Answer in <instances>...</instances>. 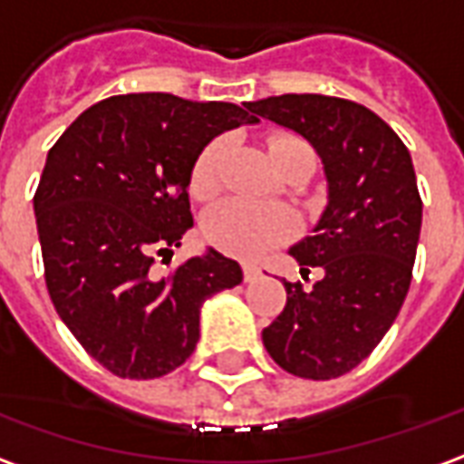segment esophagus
Wrapping results in <instances>:
<instances>
[{
	"label": "esophagus",
	"mask_w": 464,
	"mask_h": 464,
	"mask_svg": "<svg viewBox=\"0 0 464 464\" xmlns=\"http://www.w3.org/2000/svg\"><path fill=\"white\" fill-rule=\"evenodd\" d=\"M263 276V271L256 266V263H243V281L256 283Z\"/></svg>",
	"instance_id": "1"
}]
</instances>
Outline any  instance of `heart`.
<instances>
[{
  "label": "heart",
  "mask_w": 464,
  "mask_h": 464,
  "mask_svg": "<svg viewBox=\"0 0 464 464\" xmlns=\"http://www.w3.org/2000/svg\"><path fill=\"white\" fill-rule=\"evenodd\" d=\"M293 143H303L298 139H276L271 143V156H276ZM223 143H208L191 171V193L196 198H211L218 191V163H221ZM295 233V221L288 211L273 208V206H256V203L231 198L218 203L203 218V238L216 251L253 261L281 246Z\"/></svg>",
  "instance_id": "obj_1"
}]
</instances>
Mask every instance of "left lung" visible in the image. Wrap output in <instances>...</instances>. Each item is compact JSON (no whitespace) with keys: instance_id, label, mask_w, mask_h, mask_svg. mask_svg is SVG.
<instances>
[{"instance_id":"obj_1","label":"left lung","mask_w":464,"mask_h":464,"mask_svg":"<svg viewBox=\"0 0 464 464\" xmlns=\"http://www.w3.org/2000/svg\"><path fill=\"white\" fill-rule=\"evenodd\" d=\"M258 121L298 133L321 156L328 203L291 246L311 291L285 283V308L263 331L271 358L298 378L331 380L368 358L398 318L418 251L422 201L405 143L365 106L323 94L248 102Z\"/></svg>"}]
</instances>
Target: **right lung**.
<instances>
[{
  "mask_svg": "<svg viewBox=\"0 0 464 464\" xmlns=\"http://www.w3.org/2000/svg\"><path fill=\"white\" fill-rule=\"evenodd\" d=\"M256 123L228 102L111 96L89 106L46 156L34 216L52 303L74 338L119 378H161L196 350L201 305L243 281L213 248L169 276L193 226L188 183L198 153Z\"/></svg>",
  "mask_w": 464,
  "mask_h": 464,
  "instance_id": "add662e5",
  "label": "right lung"
}]
</instances>
